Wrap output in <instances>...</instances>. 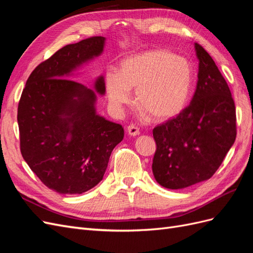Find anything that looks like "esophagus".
<instances>
[{"mask_svg": "<svg viewBox=\"0 0 253 253\" xmlns=\"http://www.w3.org/2000/svg\"><path fill=\"white\" fill-rule=\"evenodd\" d=\"M126 131H127V133L129 135H132V136H136V135L139 134V128L137 127V126H133V125H129L126 127Z\"/></svg>", "mask_w": 253, "mask_h": 253, "instance_id": "esophagus-1", "label": "esophagus"}]
</instances>
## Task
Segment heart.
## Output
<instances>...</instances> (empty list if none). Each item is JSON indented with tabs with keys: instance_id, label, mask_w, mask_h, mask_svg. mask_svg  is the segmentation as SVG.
<instances>
[{
	"instance_id": "heart-1",
	"label": "heart",
	"mask_w": 253,
	"mask_h": 253,
	"mask_svg": "<svg viewBox=\"0 0 253 253\" xmlns=\"http://www.w3.org/2000/svg\"><path fill=\"white\" fill-rule=\"evenodd\" d=\"M105 83L115 109L129 103V89H136V102L149 117L166 121L177 116L187 106L193 70L185 58L166 49H151L122 61L119 73H106Z\"/></svg>"
}]
</instances>
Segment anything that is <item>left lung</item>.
<instances>
[{"label": "left lung", "mask_w": 253, "mask_h": 253, "mask_svg": "<svg viewBox=\"0 0 253 253\" xmlns=\"http://www.w3.org/2000/svg\"><path fill=\"white\" fill-rule=\"evenodd\" d=\"M197 84L191 103L153 128L156 151L152 170L168 189H182L211 178L234 143L235 105L215 62L195 43Z\"/></svg>", "instance_id": "8db88e82"}]
</instances>
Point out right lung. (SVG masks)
<instances>
[{
	"mask_svg": "<svg viewBox=\"0 0 253 253\" xmlns=\"http://www.w3.org/2000/svg\"><path fill=\"white\" fill-rule=\"evenodd\" d=\"M104 40L90 37L56 51L30 74L19 101L21 154L44 185L61 194H81L102 180L125 135L121 125L96 114L93 89L65 78L100 55ZM95 88L104 94L103 77Z\"/></svg>",
	"mask_w": 253,
	"mask_h": 253,
	"instance_id": "right-lung-1",
	"label": "right lung"
}]
</instances>
